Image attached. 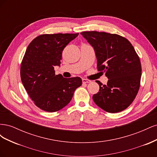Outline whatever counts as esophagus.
<instances>
[{
    "instance_id": "34e87169",
    "label": "esophagus",
    "mask_w": 157,
    "mask_h": 157,
    "mask_svg": "<svg viewBox=\"0 0 157 157\" xmlns=\"http://www.w3.org/2000/svg\"><path fill=\"white\" fill-rule=\"evenodd\" d=\"M82 82L84 84H85V83H90V82H91V80H88V79H85V78H82Z\"/></svg>"
}]
</instances>
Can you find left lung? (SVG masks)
<instances>
[{
	"label": "left lung",
	"mask_w": 157,
	"mask_h": 157,
	"mask_svg": "<svg viewBox=\"0 0 157 157\" xmlns=\"http://www.w3.org/2000/svg\"><path fill=\"white\" fill-rule=\"evenodd\" d=\"M95 51L99 71L105 73L107 84L99 80V92L92 98L108 113L126 109L134 101L140 86L141 66L139 56L130 41L117 34L105 32L80 33Z\"/></svg>",
	"instance_id": "left-lung-1"
}]
</instances>
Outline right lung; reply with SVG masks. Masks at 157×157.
<instances>
[{"label":"right lung","mask_w":157,"mask_h":157,"mask_svg":"<svg viewBox=\"0 0 157 157\" xmlns=\"http://www.w3.org/2000/svg\"><path fill=\"white\" fill-rule=\"evenodd\" d=\"M78 33L41 35L28 46L20 68L23 86L42 110L56 112L71 101L75 90L81 86L78 77L64 78L56 75L54 67L60 66L62 52Z\"/></svg>","instance_id":"right-lung-1"}]
</instances>
